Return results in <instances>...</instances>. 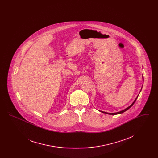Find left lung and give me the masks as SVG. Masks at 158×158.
<instances>
[{
  "instance_id": "left-lung-1",
  "label": "left lung",
  "mask_w": 158,
  "mask_h": 158,
  "mask_svg": "<svg viewBox=\"0 0 158 158\" xmlns=\"http://www.w3.org/2000/svg\"><path fill=\"white\" fill-rule=\"evenodd\" d=\"M141 90H142V89H141ZM141 90H140V92H141ZM139 95H137V97H136V98L135 99V100L133 101V102L131 104V105H130L129 106H128L127 108H126V109H124V110H122V111H120V112H118V113H106V112H104V111H101V112H102V113H105V114H109V115H117V114H122V113H124L125 111H126L127 110H128L129 108H130L132 106H133V105L135 104V101H136V99H137V97H138V96H139Z\"/></svg>"
}]
</instances>
